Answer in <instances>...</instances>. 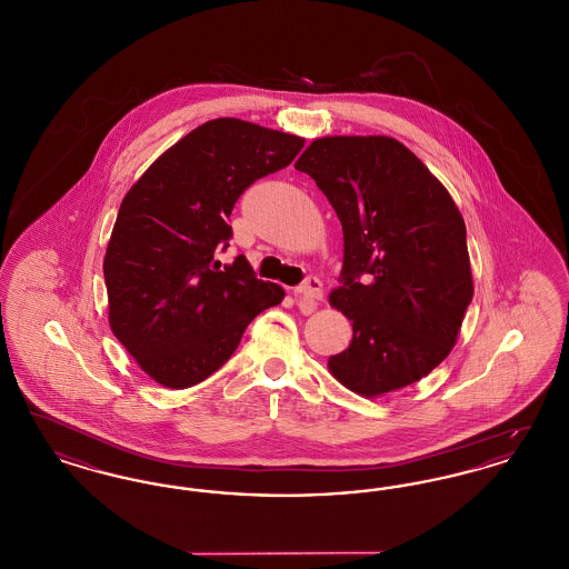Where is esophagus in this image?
Here are the masks:
<instances>
[{
	"instance_id": "obj_1",
	"label": "esophagus",
	"mask_w": 569,
	"mask_h": 569,
	"mask_svg": "<svg viewBox=\"0 0 569 569\" xmlns=\"http://www.w3.org/2000/svg\"><path fill=\"white\" fill-rule=\"evenodd\" d=\"M295 297L298 298V305H316L318 300H322L325 297V288H322V281L316 279V277H309L300 288L295 290Z\"/></svg>"
}]
</instances>
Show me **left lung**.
I'll return each mask as SVG.
<instances>
[{"label": "left lung", "mask_w": 569, "mask_h": 569, "mask_svg": "<svg viewBox=\"0 0 569 569\" xmlns=\"http://www.w3.org/2000/svg\"><path fill=\"white\" fill-rule=\"evenodd\" d=\"M295 168L325 191L343 228L341 286L328 302L353 337L328 358L330 376L367 399L429 376L452 352L473 297L452 196L390 136L316 138Z\"/></svg>", "instance_id": "obj_1"}]
</instances>
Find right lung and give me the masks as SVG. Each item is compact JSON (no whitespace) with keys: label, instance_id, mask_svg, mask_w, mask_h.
<instances>
[{"label":"right lung","instance_id":"right-lung-1","mask_svg":"<svg viewBox=\"0 0 569 569\" xmlns=\"http://www.w3.org/2000/svg\"><path fill=\"white\" fill-rule=\"evenodd\" d=\"M305 138L234 117L207 121L166 149L126 193L104 281L109 325L160 386L190 388L239 348L247 325L279 305L281 286L239 256L221 267L228 217L256 179L286 168Z\"/></svg>","mask_w":569,"mask_h":569}]
</instances>
